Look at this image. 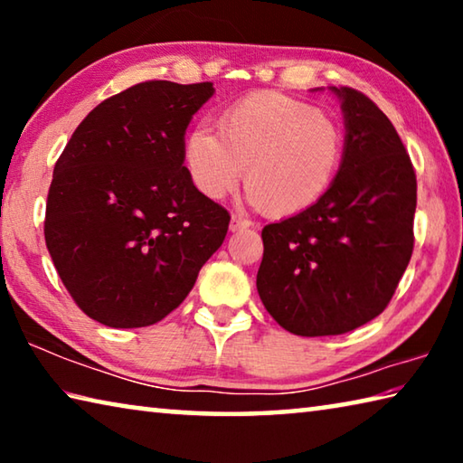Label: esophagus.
<instances>
[{
	"label": "esophagus",
	"instance_id": "obj_1",
	"mask_svg": "<svg viewBox=\"0 0 463 463\" xmlns=\"http://www.w3.org/2000/svg\"><path fill=\"white\" fill-rule=\"evenodd\" d=\"M249 226H250L249 218H242V216H239V214H232V216H231V231H232V232L245 231V229H249Z\"/></svg>",
	"mask_w": 463,
	"mask_h": 463
}]
</instances>
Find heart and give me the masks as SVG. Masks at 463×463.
Returning a JSON list of instances; mask_svg holds the SVG:
<instances>
[{
    "label": "heart",
    "instance_id": "b5f03b06",
    "mask_svg": "<svg viewBox=\"0 0 463 463\" xmlns=\"http://www.w3.org/2000/svg\"><path fill=\"white\" fill-rule=\"evenodd\" d=\"M184 143L187 174L198 192L222 200L247 167L249 198L271 216H294L331 190L343 159V132L307 101L276 91L250 93L226 106Z\"/></svg>",
    "mask_w": 463,
    "mask_h": 463
}]
</instances>
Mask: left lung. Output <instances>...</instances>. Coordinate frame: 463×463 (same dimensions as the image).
I'll return each mask as SVG.
<instances>
[{
    "instance_id": "1",
    "label": "left lung",
    "mask_w": 463,
    "mask_h": 463,
    "mask_svg": "<svg viewBox=\"0 0 463 463\" xmlns=\"http://www.w3.org/2000/svg\"><path fill=\"white\" fill-rule=\"evenodd\" d=\"M341 99L339 174L315 206L268 224L257 292L286 331L343 335L370 323L411 261L417 175L388 116L351 88Z\"/></svg>"
}]
</instances>
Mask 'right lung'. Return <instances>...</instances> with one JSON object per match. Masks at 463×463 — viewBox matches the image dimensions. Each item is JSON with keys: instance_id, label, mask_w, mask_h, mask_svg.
I'll return each mask as SVG.
<instances>
[{"instance_id": "1", "label": "right lung", "mask_w": 463, "mask_h": 463, "mask_svg": "<svg viewBox=\"0 0 463 463\" xmlns=\"http://www.w3.org/2000/svg\"><path fill=\"white\" fill-rule=\"evenodd\" d=\"M213 96V83L132 85L85 116L54 165L46 249L101 325L159 323L222 245L231 216L184 165L187 124Z\"/></svg>"}]
</instances>
